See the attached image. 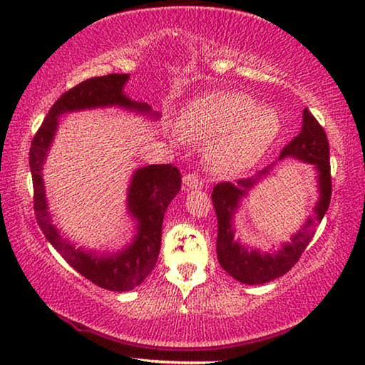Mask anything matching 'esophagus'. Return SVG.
Here are the masks:
<instances>
[{"label": "esophagus", "instance_id": "34e87169", "mask_svg": "<svg viewBox=\"0 0 365 365\" xmlns=\"http://www.w3.org/2000/svg\"><path fill=\"white\" fill-rule=\"evenodd\" d=\"M183 185L188 188H201L202 187V180L197 174H185L183 175Z\"/></svg>", "mask_w": 365, "mask_h": 365}]
</instances>
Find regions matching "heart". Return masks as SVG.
<instances>
[{
  "label": "heart",
  "mask_w": 365,
  "mask_h": 365,
  "mask_svg": "<svg viewBox=\"0 0 365 365\" xmlns=\"http://www.w3.org/2000/svg\"><path fill=\"white\" fill-rule=\"evenodd\" d=\"M279 135V119L243 93H212L191 101L172 130V140H210L209 164L222 174L251 169Z\"/></svg>",
  "instance_id": "obj_1"
}]
</instances>
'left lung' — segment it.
Returning <instances> with one entry per match:
<instances>
[{
  "mask_svg": "<svg viewBox=\"0 0 365 365\" xmlns=\"http://www.w3.org/2000/svg\"><path fill=\"white\" fill-rule=\"evenodd\" d=\"M296 158L302 163L312 164L319 172V191L320 197L314 214L307 219L304 225L296 232L292 243H287L280 251L261 252L248 250L233 240L232 217L238 202L246 193L269 174L272 165L262 169L255 178H240L237 183L220 182L212 190V205L217 214V259L228 275L246 285H261L279 277L285 275L299 257L316 233L320 220L324 219L327 209L330 206L331 197V177H330V148L324 127L317 122L311 110H302L301 132L283 148L280 159Z\"/></svg>",
  "mask_w": 365,
  "mask_h": 365,
  "instance_id": "8db88e82",
  "label": "left lung"
}]
</instances>
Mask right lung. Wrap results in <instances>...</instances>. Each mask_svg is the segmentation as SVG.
I'll list each match as a JSON object with an SVG mask.
<instances>
[{"label": "right lung", "instance_id": "1", "mask_svg": "<svg viewBox=\"0 0 365 365\" xmlns=\"http://www.w3.org/2000/svg\"><path fill=\"white\" fill-rule=\"evenodd\" d=\"M127 80L128 73H109V76L83 80L82 83L67 90L48 110L45 120L35 133L29 153L34 182V209L41 232L54 246V250L80 275L110 292L133 289L141 285L153 272L159 257L165 209L182 185L180 172L172 164H153L135 172L130 188H128V212L138 220L137 237L122 252L113 256H96L73 248L71 243L61 238L56 227L51 224L45 200V188H43L41 169L54 132L58 128V117L61 114L104 106H120L138 110V113H151L148 104L132 101L130 98L123 95L122 88ZM154 115H158V113Z\"/></svg>", "mask_w": 365, "mask_h": 365}]
</instances>
